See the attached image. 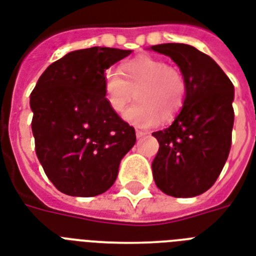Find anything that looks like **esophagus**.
I'll list each match as a JSON object with an SVG mask.
<instances>
[{
	"label": "esophagus",
	"instance_id": "obj_1",
	"mask_svg": "<svg viewBox=\"0 0 256 256\" xmlns=\"http://www.w3.org/2000/svg\"><path fill=\"white\" fill-rule=\"evenodd\" d=\"M148 134L147 132H143V130H136V138L140 139V138H144V136H147Z\"/></svg>",
	"mask_w": 256,
	"mask_h": 256
}]
</instances>
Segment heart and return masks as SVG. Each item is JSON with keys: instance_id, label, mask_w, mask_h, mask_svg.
I'll return each instance as SVG.
<instances>
[{"instance_id": "b5f03b06", "label": "heart", "mask_w": 256, "mask_h": 256, "mask_svg": "<svg viewBox=\"0 0 256 256\" xmlns=\"http://www.w3.org/2000/svg\"><path fill=\"white\" fill-rule=\"evenodd\" d=\"M102 89L105 101L117 114L126 110L134 97L139 100L124 117L140 128L155 126L160 118H174L186 100V80L180 71L147 55L124 62L118 74L108 70L104 74Z\"/></svg>"}]
</instances>
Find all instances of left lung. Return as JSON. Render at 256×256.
Wrapping results in <instances>:
<instances>
[{
    "mask_svg": "<svg viewBox=\"0 0 256 256\" xmlns=\"http://www.w3.org/2000/svg\"><path fill=\"white\" fill-rule=\"evenodd\" d=\"M150 50L172 58L186 80V100L172 124L154 132L159 151L154 180L163 193L189 198L216 182L230 150L235 88L212 58L189 44L166 43Z\"/></svg>",
    "mask_w": 256,
    "mask_h": 256,
    "instance_id": "obj_1",
    "label": "left lung"
}]
</instances>
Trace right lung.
Returning a JSON list of instances; mask_svg holds the SVG:
<instances>
[{
    "mask_svg": "<svg viewBox=\"0 0 256 256\" xmlns=\"http://www.w3.org/2000/svg\"><path fill=\"white\" fill-rule=\"evenodd\" d=\"M130 50L92 47L66 54L46 68L30 94L36 155L59 192L105 193L136 143L134 126L105 101V71Z\"/></svg>",
    "mask_w": 256,
    "mask_h": 256,
    "instance_id": "obj_1",
    "label": "right lung"
}]
</instances>
